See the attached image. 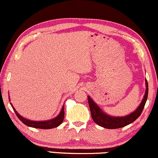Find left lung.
Masks as SVG:
<instances>
[{
  "mask_svg": "<svg viewBox=\"0 0 158 158\" xmlns=\"http://www.w3.org/2000/svg\"><path fill=\"white\" fill-rule=\"evenodd\" d=\"M146 92L144 94V97L143 98L141 103L136 110L131 114H128L127 116L123 117H113L109 114H106L101 110L98 106L94 103L93 100L88 96L89 106L91 115H92V120H94V123L101 127L106 128V129H119L126 127L135 121V120L138 119L143 110L144 106L146 104V102L147 101L148 98V92H149V88H148V83L146 80Z\"/></svg>",
  "mask_w": 158,
  "mask_h": 158,
  "instance_id": "obj_1",
  "label": "left lung"
}]
</instances>
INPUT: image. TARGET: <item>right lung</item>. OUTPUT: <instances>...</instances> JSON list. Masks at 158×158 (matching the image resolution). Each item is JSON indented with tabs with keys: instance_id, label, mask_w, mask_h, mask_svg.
<instances>
[{
	"instance_id": "add662e5",
	"label": "right lung",
	"mask_w": 158,
	"mask_h": 158,
	"mask_svg": "<svg viewBox=\"0 0 158 158\" xmlns=\"http://www.w3.org/2000/svg\"><path fill=\"white\" fill-rule=\"evenodd\" d=\"M12 106L13 110L15 112L16 115L18 116V118L20 120V121L23 122L25 125L28 126V127H33V128H37V129H53V128L57 127L58 126H60L61 123H63V120L64 119V105L62 107L60 114L57 115L56 118H53L49 120H45V121H33V120H29L26 118H23L22 116H20L18 114V112L15 109L12 103H10Z\"/></svg>"
}]
</instances>
